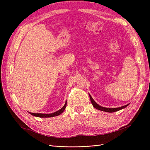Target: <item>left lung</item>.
I'll list each match as a JSON object with an SVG mask.
<instances>
[{
	"label": "left lung",
	"mask_w": 150,
	"mask_h": 150,
	"mask_svg": "<svg viewBox=\"0 0 150 150\" xmlns=\"http://www.w3.org/2000/svg\"><path fill=\"white\" fill-rule=\"evenodd\" d=\"M89 97H90V99H91V103L93 104V106L97 109L98 110H101L103 111H105V112H116L117 111L119 110H122V109L125 108L126 107H127L128 106V104H127V105L123 106H121L120 108H104V107H102L101 106H99V104H98L96 102L94 101V99L92 98V97L91 96V95L89 94Z\"/></svg>",
	"instance_id": "1"
}]
</instances>
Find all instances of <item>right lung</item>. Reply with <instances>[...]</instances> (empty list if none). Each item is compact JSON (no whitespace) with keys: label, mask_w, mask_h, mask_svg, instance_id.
Instances as JSON below:
<instances>
[{"label":"right lung","mask_w":150,"mask_h":150,"mask_svg":"<svg viewBox=\"0 0 150 150\" xmlns=\"http://www.w3.org/2000/svg\"><path fill=\"white\" fill-rule=\"evenodd\" d=\"M66 104H67V101L66 102L64 106H63L61 110H59V111L53 112V113H51V114H42V113H33V112H29L30 114H31L32 115H33L34 116H38L39 117H54V116H56L61 115V113H62V112L64 111L65 108L66 107Z\"/></svg>","instance_id":"obj_1"}]
</instances>
